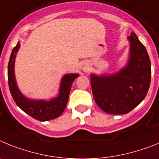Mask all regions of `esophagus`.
Listing matches in <instances>:
<instances>
[{"label": "esophagus", "mask_w": 159, "mask_h": 159, "mask_svg": "<svg viewBox=\"0 0 159 159\" xmlns=\"http://www.w3.org/2000/svg\"><path fill=\"white\" fill-rule=\"evenodd\" d=\"M88 68H89V64H88L86 61H83V62H81V70H86Z\"/></svg>", "instance_id": "1"}]
</instances>
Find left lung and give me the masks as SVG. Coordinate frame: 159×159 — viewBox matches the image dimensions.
Returning a JSON list of instances; mask_svg holds the SVG:
<instances>
[{
	"mask_svg": "<svg viewBox=\"0 0 159 159\" xmlns=\"http://www.w3.org/2000/svg\"><path fill=\"white\" fill-rule=\"evenodd\" d=\"M129 42L127 63L110 74H90L92 93L97 105L110 114H124L146 98L151 79V66L146 48L134 33Z\"/></svg>",
	"mask_w": 159,
	"mask_h": 159,
	"instance_id": "left-lung-1",
	"label": "left lung"
}]
</instances>
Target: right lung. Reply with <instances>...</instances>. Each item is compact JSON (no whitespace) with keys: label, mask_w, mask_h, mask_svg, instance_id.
I'll return each mask as SVG.
<instances>
[{"label":"right lung","mask_w":159,"mask_h":159,"mask_svg":"<svg viewBox=\"0 0 159 159\" xmlns=\"http://www.w3.org/2000/svg\"><path fill=\"white\" fill-rule=\"evenodd\" d=\"M20 46V41H18L11 53L8 66V81L13 100L19 108L38 121H45L57 118L62 114L66 109L72 84L76 78L79 77V74H65L61 80L58 94L56 98H53L50 100H39L26 98L19 89L15 78V59Z\"/></svg>","instance_id":"1"}]
</instances>
